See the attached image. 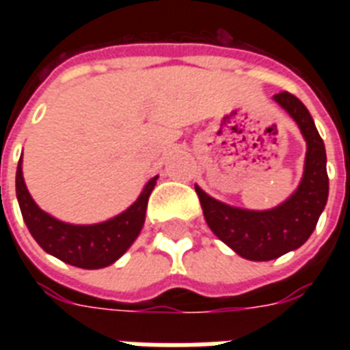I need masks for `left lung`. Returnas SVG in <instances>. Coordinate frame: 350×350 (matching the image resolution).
<instances>
[{
    "instance_id": "1",
    "label": "left lung",
    "mask_w": 350,
    "mask_h": 350,
    "mask_svg": "<svg viewBox=\"0 0 350 350\" xmlns=\"http://www.w3.org/2000/svg\"><path fill=\"white\" fill-rule=\"evenodd\" d=\"M272 100L296 121L307 142L304 176L298 189L278 207L249 211L214 200L194 185L211 230L236 254L250 261L276 260L299 249L316 229L329 198L325 145L307 107L291 92L274 94Z\"/></svg>"
}]
</instances>
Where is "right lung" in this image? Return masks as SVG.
<instances>
[{"instance_id":"right-lung-1","label":"right lung","mask_w":350,"mask_h":350,"mask_svg":"<svg viewBox=\"0 0 350 350\" xmlns=\"http://www.w3.org/2000/svg\"><path fill=\"white\" fill-rule=\"evenodd\" d=\"M158 176L147 181L142 194L126 211L94 225L65 224L41 211L25 185L21 159L16 170V196L27 229L45 252L79 269H103L120 260L142 232L148 196Z\"/></svg>"}]
</instances>
